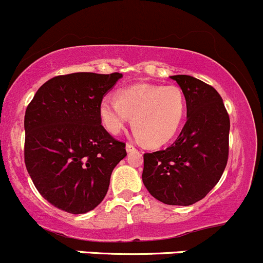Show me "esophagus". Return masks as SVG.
Returning a JSON list of instances; mask_svg holds the SVG:
<instances>
[{
  "label": "esophagus",
  "mask_w": 263,
  "mask_h": 263,
  "mask_svg": "<svg viewBox=\"0 0 263 263\" xmlns=\"http://www.w3.org/2000/svg\"><path fill=\"white\" fill-rule=\"evenodd\" d=\"M126 152H128V153H130V152H134V151H137V148H135L134 145H133V144H130V143H126Z\"/></svg>",
  "instance_id": "1"
}]
</instances>
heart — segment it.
<instances>
[{"label":"heart","mask_w":263,"mask_h":263,"mask_svg":"<svg viewBox=\"0 0 263 263\" xmlns=\"http://www.w3.org/2000/svg\"><path fill=\"white\" fill-rule=\"evenodd\" d=\"M185 114V99L176 85L137 84L117 97H104L99 104L101 124L117 135L132 118L135 135L151 146L168 143L180 128Z\"/></svg>","instance_id":"obj_1"}]
</instances>
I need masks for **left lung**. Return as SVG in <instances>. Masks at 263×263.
I'll use <instances>...</instances> for the list:
<instances>
[{"label":"left lung","mask_w":263,"mask_h":263,"mask_svg":"<svg viewBox=\"0 0 263 263\" xmlns=\"http://www.w3.org/2000/svg\"><path fill=\"white\" fill-rule=\"evenodd\" d=\"M171 78L184 94L187 121L171 146L144 154L142 178L160 202L191 205L204 198L224 172L230 117L213 86L189 75Z\"/></svg>","instance_id":"obj_1"}]
</instances>
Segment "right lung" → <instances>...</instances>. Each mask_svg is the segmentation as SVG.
<instances>
[{"label":"right lung","instance_id":"obj_1","mask_svg":"<svg viewBox=\"0 0 263 263\" xmlns=\"http://www.w3.org/2000/svg\"><path fill=\"white\" fill-rule=\"evenodd\" d=\"M74 72L50 79L25 112V164L39 193L59 210H94L109 189L125 143L101 125L99 104L121 78Z\"/></svg>","mask_w":263,"mask_h":263}]
</instances>
